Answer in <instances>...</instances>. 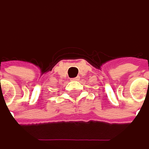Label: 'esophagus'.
<instances>
[{
  "label": "esophagus",
  "mask_w": 149,
  "mask_h": 149,
  "mask_svg": "<svg viewBox=\"0 0 149 149\" xmlns=\"http://www.w3.org/2000/svg\"><path fill=\"white\" fill-rule=\"evenodd\" d=\"M79 79V77L77 76V77H75V78L71 79V81H78Z\"/></svg>",
  "instance_id": "34e87169"
}]
</instances>
